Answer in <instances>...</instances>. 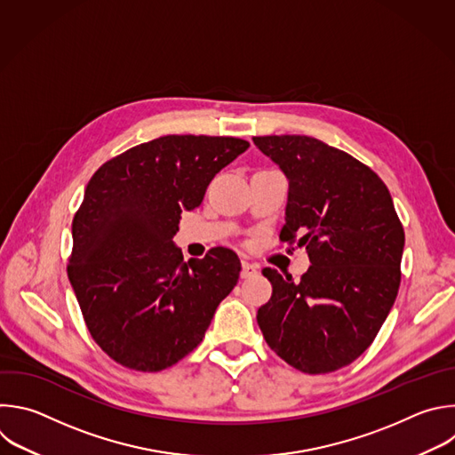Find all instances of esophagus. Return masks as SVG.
I'll list each match as a JSON object with an SVG mask.
<instances>
[{"label": "esophagus", "instance_id": "obj_1", "mask_svg": "<svg viewBox=\"0 0 455 455\" xmlns=\"http://www.w3.org/2000/svg\"><path fill=\"white\" fill-rule=\"evenodd\" d=\"M241 266H243V269H241V276L243 278H250V276L257 275V267L253 264H250L248 260H243Z\"/></svg>", "mask_w": 455, "mask_h": 455}]
</instances>
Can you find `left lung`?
Returning <instances> with one entry per match:
<instances>
[{"label": "left lung", "mask_w": 455, "mask_h": 455, "mask_svg": "<svg viewBox=\"0 0 455 455\" xmlns=\"http://www.w3.org/2000/svg\"><path fill=\"white\" fill-rule=\"evenodd\" d=\"M287 179L282 241L306 246L299 282L276 269L257 323L269 348L304 373L355 361L375 339L400 287L405 244L386 184L345 151L309 135L253 137Z\"/></svg>", "instance_id": "8db88e82"}]
</instances>
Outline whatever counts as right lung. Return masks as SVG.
I'll list each match as a JSON object with an SVG mask.
<instances>
[{"label": "right lung", "instance_id": "add662e5", "mask_svg": "<svg viewBox=\"0 0 455 455\" xmlns=\"http://www.w3.org/2000/svg\"><path fill=\"white\" fill-rule=\"evenodd\" d=\"M235 137L164 135L105 163L73 220L68 276L94 341L137 371L173 366L204 339L241 262L228 248L184 262L180 214L248 149Z\"/></svg>", "mask_w": 455, "mask_h": 455}]
</instances>
